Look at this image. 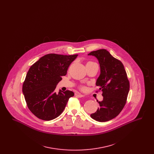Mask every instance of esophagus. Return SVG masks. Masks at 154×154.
<instances>
[{"mask_svg":"<svg viewBox=\"0 0 154 154\" xmlns=\"http://www.w3.org/2000/svg\"><path fill=\"white\" fill-rule=\"evenodd\" d=\"M76 96H77L78 97H84V96L83 95L80 94H76Z\"/></svg>","mask_w":154,"mask_h":154,"instance_id":"34e87169","label":"esophagus"}]
</instances>
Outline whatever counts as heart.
Here are the masks:
<instances>
[{
    "mask_svg": "<svg viewBox=\"0 0 154 154\" xmlns=\"http://www.w3.org/2000/svg\"><path fill=\"white\" fill-rule=\"evenodd\" d=\"M87 65H95V66H98L97 64L95 63V62H88V63H87ZM80 89L81 90H82V91H84V90H85L86 87L85 86L82 85V86L80 87Z\"/></svg>",
    "mask_w": 154,
    "mask_h": 154,
    "instance_id": "heart-1",
    "label": "heart"
}]
</instances>
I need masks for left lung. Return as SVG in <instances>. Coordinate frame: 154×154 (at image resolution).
Instances as JSON below:
<instances>
[{
    "instance_id": "1",
    "label": "left lung",
    "mask_w": 154,
    "mask_h": 154,
    "mask_svg": "<svg viewBox=\"0 0 154 154\" xmlns=\"http://www.w3.org/2000/svg\"><path fill=\"white\" fill-rule=\"evenodd\" d=\"M98 59L100 74L96 85L103 92V99L91 117L99 122H106L116 117L124 107L129 91V81L122 63L105 49L91 52Z\"/></svg>"
}]
</instances>
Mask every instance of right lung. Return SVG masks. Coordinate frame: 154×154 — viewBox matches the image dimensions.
Returning <instances> with one entry per match:
<instances>
[{
	"label": "right lung",
	"mask_w": 154,
	"mask_h": 154,
	"mask_svg": "<svg viewBox=\"0 0 154 154\" xmlns=\"http://www.w3.org/2000/svg\"><path fill=\"white\" fill-rule=\"evenodd\" d=\"M77 54H49L30 67L22 85V92L30 111L38 118L50 121L59 116L73 92H54L62 77L66 75Z\"/></svg>",
	"instance_id": "1"
}]
</instances>
